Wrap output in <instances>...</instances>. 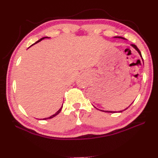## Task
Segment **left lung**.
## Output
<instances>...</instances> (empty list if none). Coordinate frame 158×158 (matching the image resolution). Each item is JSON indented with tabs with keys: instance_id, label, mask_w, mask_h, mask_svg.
Instances as JSON below:
<instances>
[{
	"instance_id": "obj_1",
	"label": "left lung",
	"mask_w": 158,
	"mask_h": 158,
	"mask_svg": "<svg viewBox=\"0 0 158 158\" xmlns=\"http://www.w3.org/2000/svg\"><path fill=\"white\" fill-rule=\"evenodd\" d=\"M116 38H117V36L116 37ZM118 38H121V39H124V38H123V37H120V36H119L118 37ZM131 45H132V46H133L134 48H135V49L137 52H139V55L140 56H141V57H142V60H143V58H142V54H141V52H140L139 51V50L138 49V48H137V46H136V45H134V44H131ZM127 108H126L125 109V110H127ZM105 112H108V113H114V112H113V111H105ZM120 112H122V111H120Z\"/></svg>"
}]
</instances>
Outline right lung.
Wrapping results in <instances>:
<instances>
[{"instance_id": "1", "label": "right lung", "mask_w": 158, "mask_h": 158, "mask_svg": "<svg viewBox=\"0 0 158 158\" xmlns=\"http://www.w3.org/2000/svg\"><path fill=\"white\" fill-rule=\"evenodd\" d=\"M45 38H48V37H44V38H41V39H39V41H37L36 43H35V44H36V43H38V42H39V41H41V40H43V39H44ZM62 107L63 106H61V108H60L59 109V110H58V111H57L56 112V113H55V114H53V115H52V116H50V117H48V118H44V119H51V118H52V117H55L56 115H57V114H58L59 113H60V112H61V109H62Z\"/></svg>"}]
</instances>
